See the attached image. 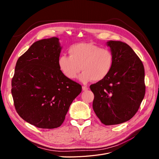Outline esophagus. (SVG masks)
I'll use <instances>...</instances> for the list:
<instances>
[{"instance_id":"esophagus-1","label":"esophagus","mask_w":159,"mask_h":159,"mask_svg":"<svg viewBox=\"0 0 159 159\" xmlns=\"http://www.w3.org/2000/svg\"><path fill=\"white\" fill-rule=\"evenodd\" d=\"M89 88H88V86H82V89H83V91H86V90H88Z\"/></svg>"}]
</instances>
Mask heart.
I'll use <instances>...</instances> for the list:
<instances>
[{
    "label": "heart",
    "mask_w": 159,
    "mask_h": 159,
    "mask_svg": "<svg viewBox=\"0 0 159 159\" xmlns=\"http://www.w3.org/2000/svg\"><path fill=\"white\" fill-rule=\"evenodd\" d=\"M69 56L62 55L57 60L59 68L66 78L74 80L80 71V80L84 84L101 81L110 74L113 66L112 52L92 43L81 42L71 45Z\"/></svg>",
    "instance_id": "b5f03b06"
}]
</instances>
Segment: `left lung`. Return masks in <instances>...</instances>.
<instances>
[{
  "label": "left lung",
  "mask_w": 159,
  "mask_h": 159,
  "mask_svg": "<svg viewBox=\"0 0 159 159\" xmlns=\"http://www.w3.org/2000/svg\"><path fill=\"white\" fill-rule=\"evenodd\" d=\"M113 56V66L105 80L90 85L94 94L93 109L105 125L131 119L145 94V69L141 60L126 43L107 42Z\"/></svg>",
  "instance_id": "1"
}]
</instances>
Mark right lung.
<instances>
[{
  "instance_id": "obj_1",
  "label": "right lung",
  "mask_w": 159,
  "mask_h": 159,
  "mask_svg": "<svg viewBox=\"0 0 159 159\" xmlns=\"http://www.w3.org/2000/svg\"><path fill=\"white\" fill-rule=\"evenodd\" d=\"M59 38L38 40L17 60L11 93L16 112L26 122L42 129L63 123L81 86L62 74L57 60Z\"/></svg>"
}]
</instances>
